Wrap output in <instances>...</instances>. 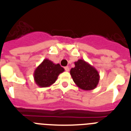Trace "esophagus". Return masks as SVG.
<instances>
[{
  "mask_svg": "<svg viewBox=\"0 0 131 131\" xmlns=\"http://www.w3.org/2000/svg\"><path fill=\"white\" fill-rule=\"evenodd\" d=\"M64 70H65V71H67V72H69V67H64Z\"/></svg>",
  "mask_w": 131,
  "mask_h": 131,
  "instance_id": "34e87169",
  "label": "esophagus"
}]
</instances>
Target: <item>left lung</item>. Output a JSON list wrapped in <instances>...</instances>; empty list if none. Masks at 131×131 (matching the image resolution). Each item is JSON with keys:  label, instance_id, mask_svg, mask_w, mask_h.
Masks as SVG:
<instances>
[{"label": "left lung", "instance_id": "obj_1", "mask_svg": "<svg viewBox=\"0 0 131 131\" xmlns=\"http://www.w3.org/2000/svg\"><path fill=\"white\" fill-rule=\"evenodd\" d=\"M75 67L70 71L74 82L84 90H92L97 87L100 74L95 68L82 59L74 62Z\"/></svg>", "mask_w": 131, "mask_h": 131}]
</instances>
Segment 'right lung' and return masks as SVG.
<instances>
[{
    "label": "right lung",
    "instance_id": "1",
    "mask_svg": "<svg viewBox=\"0 0 131 131\" xmlns=\"http://www.w3.org/2000/svg\"><path fill=\"white\" fill-rule=\"evenodd\" d=\"M64 71V69L60 64H54L45 59L34 71V80L39 87H49L55 82L58 76Z\"/></svg>",
    "mask_w": 131,
    "mask_h": 131
}]
</instances>
